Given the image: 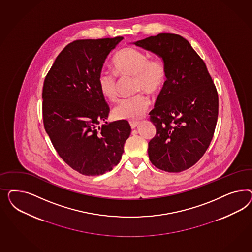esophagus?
I'll return each mask as SVG.
<instances>
[{"label": "esophagus", "mask_w": 252, "mask_h": 252, "mask_svg": "<svg viewBox=\"0 0 252 252\" xmlns=\"http://www.w3.org/2000/svg\"><path fill=\"white\" fill-rule=\"evenodd\" d=\"M130 126H131V128L132 129H134V128H136L137 126V125L139 124V123L137 122V121H130Z\"/></svg>", "instance_id": "esophagus-1"}]
</instances>
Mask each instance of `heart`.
<instances>
[{"mask_svg": "<svg viewBox=\"0 0 252 252\" xmlns=\"http://www.w3.org/2000/svg\"><path fill=\"white\" fill-rule=\"evenodd\" d=\"M113 65L117 76L125 78L133 76L135 97L123 99L115 105L113 115L117 119L136 120L145 114L150 105L149 98L143 93L157 96L166 83V68L159 58L149 56L135 48H124L113 60ZM99 91L110 100H115L118 95L119 81L115 73L101 70L98 76Z\"/></svg>", "mask_w": 252, "mask_h": 252, "instance_id": "obj_1", "label": "heart"}]
</instances>
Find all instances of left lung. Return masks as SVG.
<instances>
[{"instance_id":"8db88e82","label":"left lung","mask_w":252,"mask_h":252,"mask_svg":"<svg viewBox=\"0 0 252 252\" xmlns=\"http://www.w3.org/2000/svg\"><path fill=\"white\" fill-rule=\"evenodd\" d=\"M158 55L167 78L150 113L156 134L148 153L155 167L179 173L193 166L214 137L218 93L206 64L177 34L160 33L133 42Z\"/></svg>"}]
</instances>
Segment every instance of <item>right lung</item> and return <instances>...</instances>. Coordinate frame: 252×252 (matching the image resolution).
Returning <instances> with one entry per match:
<instances>
[{
  "instance_id": "right-lung-1",
  "label": "right lung",
  "mask_w": 252,
  "mask_h": 252,
  "mask_svg": "<svg viewBox=\"0 0 252 252\" xmlns=\"http://www.w3.org/2000/svg\"><path fill=\"white\" fill-rule=\"evenodd\" d=\"M123 38L69 43L44 80V128L62 159L84 176L103 175L117 165L131 132L126 120L99 126L110 108L99 91L98 76L108 54Z\"/></svg>"
}]
</instances>
